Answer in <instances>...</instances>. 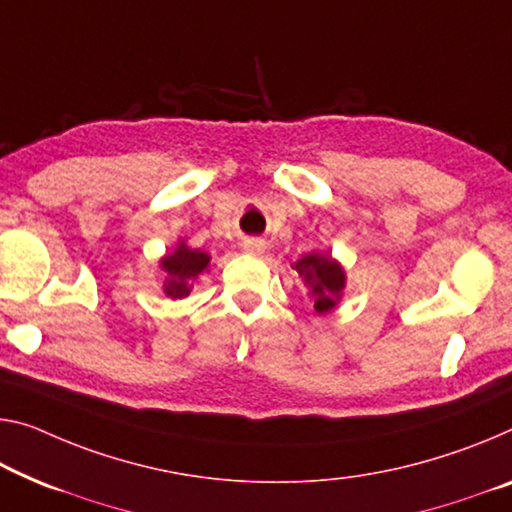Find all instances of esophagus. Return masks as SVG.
I'll return each instance as SVG.
<instances>
[{"label":"esophagus","instance_id":"1","mask_svg":"<svg viewBox=\"0 0 512 512\" xmlns=\"http://www.w3.org/2000/svg\"><path fill=\"white\" fill-rule=\"evenodd\" d=\"M242 251H245V254H251V256H258V254H263L265 251V240H261V238H245L242 240Z\"/></svg>","mask_w":512,"mask_h":512}]
</instances>
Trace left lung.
<instances>
[{
	"label": "left lung",
	"mask_w": 512,
	"mask_h": 512,
	"mask_svg": "<svg viewBox=\"0 0 512 512\" xmlns=\"http://www.w3.org/2000/svg\"><path fill=\"white\" fill-rule=\"evenodd\" d=\"M293 267L304 279L306 286L311 288L313 309L318 313L332 311L338 300H341L345 288L343 267L338 265L332 256L320 254V251L302 256Z\"/></svg>",
	"instance_id": "8db88e82"
}]
</instances>
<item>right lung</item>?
Returning <instances> with one entry per match:
<instances>
[{
	"mask_svg": "<svg viewBox=\"0 0 512 512\" xmlns=\"http://www.w3.org/2000/svg\"><path fill=\"white\" fill-rule=\"evenodd\" d=\"M210 256L201 249H190L185 242L174 249V254L164 256L160 261V267L167 272V281H164V293L171 300H183L190 295L192 283L203 270H208Z\"/></svg>",
	"mask_w": 512,
	"mask_h": 512,
	"instance_id": "obj_1",
	"label": "right lung"
}]
</instances>
